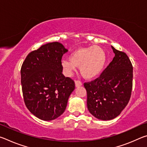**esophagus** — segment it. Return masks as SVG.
Wrapping results in <instances>:
<instances>
[{
    "label": "esophagus",
    "instance_id": "1",
    "mask_svg": "<svg viewBox=\"0 0 147 147\" xmlns=\"http://www.w3.org/2000/svg\"><path fill=\"white\" fill-rule=\"evenodd\" d=\"M82 86V83L80 81H78V80L75 81V86H76V88H78V87H80Z\"/></svg>",
    "mask_w": 147,
    "mask_h": 147
}]
</instances>
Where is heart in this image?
<instances>
[{
  "instance_id": "b5f03b06",
  "label": "heart",
  "mask_w": 147,
  "mask_h": 147,
  "mask_svg": "<svg viewBox=\"0 0 147 147\" xmlns=\"http://www.w3.org/2000/svg\"><path fill=\"white\" fill-rule=\"evenodd\" d=\"M108 60L104 50L100 47L91 46L75 50L71 54L69 60H63L61 66L67 75L80 67L81 75L91 80L96 78L104 70Z\"/></svg>"
}]
</instances>
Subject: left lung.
Returning a JSON list of instances; mask_svg holds the SVG:
<instances>
[{
	"label": "left lung",
	"mask_w": 147,
	"mask_h": 147,
	"mask_svg": "<svg viewBox=\"0 0 147 147\" xmlns=\"http://www.w3.org/2000/svg\"><path fill=\"white\" fill-rule=\"evenodd\" d=\"M115 53L112 61L97 78L84 83L87 106L94 117L111 120L127 105L132 89L133 67L128 56L111 46Z\"/></svg>",
	"instance_id": "8db88e82"
}]
</instances>
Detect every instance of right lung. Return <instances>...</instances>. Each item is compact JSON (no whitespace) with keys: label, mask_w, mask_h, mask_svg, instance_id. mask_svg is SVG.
<instances>
[{"label":"right lung","mask_w":147,"mask_h":147,"mask_svg":"<svg viewBox=\"0 0 147 147\" xmlns=\"http://www.w3.org/2000/svg\"><path fill=\"white\" fill-rule=\"evenodd\" d=\"M67 52L59 42L49 43L29 53L22 65L24 103L41 120L52 121L62 115L75 88L73 80L62 74L61 58Z\"/></svg>","instance_id":"right-lung-1"}]
</instances>
